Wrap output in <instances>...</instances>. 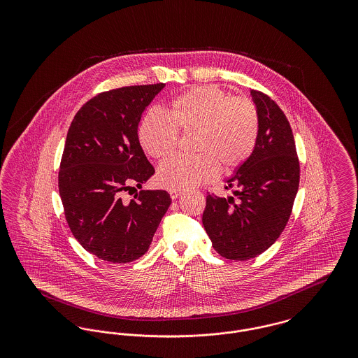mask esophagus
<instances>
[{
	"mask_svg": "<svg viewBox=\"0 0 358 358\" xmlns=\"http://www.w3.org/2000/svg\"><path fill=\"white\" fill-rule=\"evenodd\" d=\"M169 193H171V197L173 200H176L177 197H180V196H181V190H171Z\"/></svg>",
	"mask_w": 358,
	"mask_h": 358,
	"instance_id": "esophagus-1",
	"label": "esophagus"
}]
</instances>
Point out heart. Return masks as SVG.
Here are the masks:
<instances>
[{"label":"heart","mask_w":358,"mask_h":358,"mask_svg":"<svg viewBox=\"0 0 358 358\" xmlns=\"http://www.w3.org/2000/svg\"><path fill=\"white\" fill-rule=\"evenodd\" d=\"M260 129L255 103L232 98L217 85H199L176 96L166 117L149 111L139 124L142 149L155 159L174 153L180 134H194L190 158L174 157L157 171L159 187L184 190L241 168L254 153Z\"/></svg>","instance_id":"obj_1"}]
</instances>
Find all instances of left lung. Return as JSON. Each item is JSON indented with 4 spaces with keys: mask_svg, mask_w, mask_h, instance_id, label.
<instances>
[{
    "mask_svg": "<svg viewBox=\"0 0 358 358\" xmlns=\"http://www.w3.org/2000/svg\"><path fill=\"white\" fill-rule=\"evenodd\" d=\"M260 129L251 158L227 180L234 197L206 196L203 225L217 254L247 260L283 232L299 187V159L289 120L273 99L252 90Z\"/></svg>",
    "mask_w": 358,
    "mask_h": 358,
    "instance_id": "8db88e82",
    "label": "left lung"
}]
</instances>
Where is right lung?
Returning <instances> with one entry per match:
<instances>
[{
    "label": "right lung",
    "instance_id": "1",
    "mask_svg": "<svg viewBox=\"0 0 358 358\" xmlns=\"http://www.w3.org/2000/svg\"><path fill=\"white\" fill-rule=\"evenodd\" d=\"M164 83L101 92L83 104L69 126L59 171V193L75 238L90 254L129 263L146 254L171 204L166 190L123 192L154 174L138 139L145 108Z\"/></svg>",
    "mask_w": 358,
    "mask_h": 358
}]
</instances>
